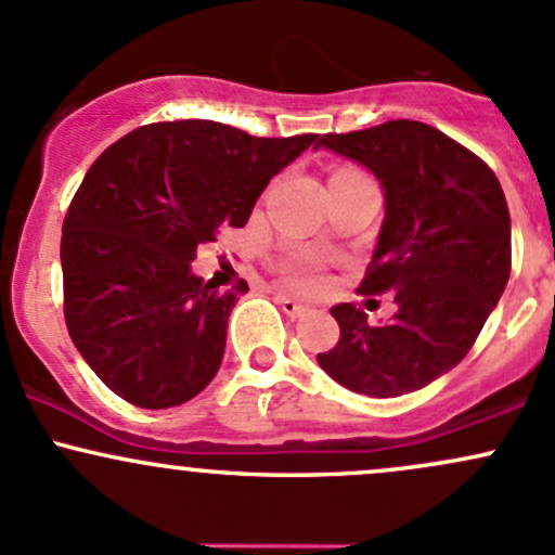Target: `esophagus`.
<instances>
[{
    "instance_id": "1",
    "label": "esophagus",
    "mask_w": 555,
    "mask_h": 555,
    "mask_svg": "<svg viewBox=\"0 0 555 555\" xmlns=\"http://www.w3.org/2000/svg\"><path fill=\"white\" fill-rule=\"evenodd\" d=\"M273 300H276V306L284 310V313L289 315V319H300L302 313H306V306H302V302H297V300H292V297H287V295H273Z\"/></svg>"
}]
</instances>
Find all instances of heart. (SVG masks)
<instances>
[{
	"instance_id": "1",
	"label": "heart",
	"mask_w": 555,
	"mask_h": 555,
	"mask_svg": "<svg viewBox=\"0 0 555 555\" xmlns=\"http://www.w3.org/2000/svg\"><path fill=\"white\" fill-rule=\"evenodd\" d=\"M284 279L292 284V287L300 289H313L324 282V271H321V263L313 258H295L284 266Z\"/></svg>"
}]
</instances>
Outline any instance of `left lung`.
Listing matches in <instances>:
<instances>
[{
  "mask_svg": "<svg viewBox=\"0 0 555 555\" xmlns=\"http://www.w3.org/2000/svg\"><path fill=\"white\" fill-rule=\"evenodd\" d=\"M315 147L366 166L385 189V223L363 295L395 292L398 310L369 324L352 302L334 306L339 343L319 352L334 382L369 395L416 392L466 358L511 273V218L482 157L418 120L324 133Z\"/></svg>",
  "mask_w": 555,
  "mask_h": 555,
  "instance_id": "left-lung-1",
  "label": "left lung"
}]
</instances>
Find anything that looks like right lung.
Returning <instances> with one entry per match:
<instances>
[{
  "label": "right lung",
  "instance_id": "right-lung-1",
  "mask_svg": "<svg viewBox=\"0 0 555 555\" xmlns=\"http://www.w3.org/2000/svg\"><path fill=\"white\" fill-rule=\"evenodd\" d=\"M319 133L249 137L216 120L139 126L102 152L63 221L73 345L126 403L160 411L203 392L240 287L192 273L197 247L242 229L268 181Z\"/></svg>",
  "mask_w": 555,
  "mask_h": 555
}]
</instances>
